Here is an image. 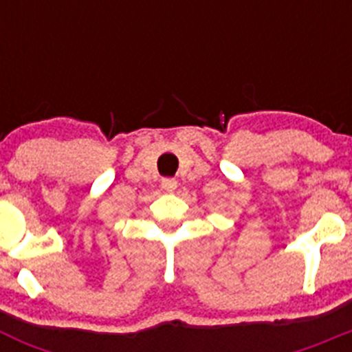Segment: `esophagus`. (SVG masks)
I'll return each instance as SVG.
<instances>
[{"label":"esophagus","mask_w":352,"mask_h":352,"mask_svg":"<svg viewBox=\"0 0 352 352\" xmlns=\"http://www.w3.org/2000/svg\"><path fill=\"white\" fill-rule=\"evenodd\" d=\"M176 186H178V182L173 178H164L162 179V188L166 192H174L176 190Z\"/></svg>","instance_id":"esophagus-1"}]
</instances>
